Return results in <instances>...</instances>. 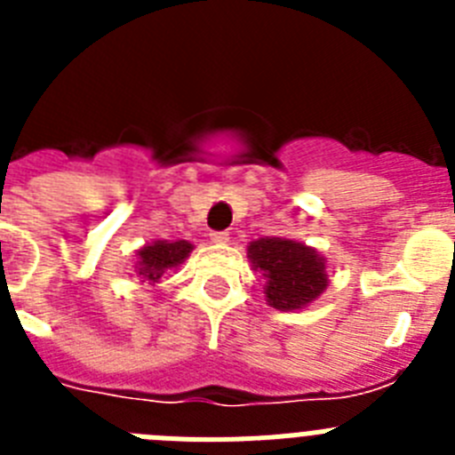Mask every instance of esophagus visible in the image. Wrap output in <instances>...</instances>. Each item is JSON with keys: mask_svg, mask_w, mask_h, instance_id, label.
<instances>
[{"mask_svg": "<svg viewBox=\"0 0 455 455\" xmlns=\"http://www.w3.org/2000/svg\"><path fill=\"white\" fill-rule=\"evenodd\" d=\"M209 239H212V243H216V246H225V243L230 241V235H228V232H212Z\"/></svg>", "mask_w": 455, "mask_h": 455, "instance_id": "1", "label": "esophagus"}]
</instances>
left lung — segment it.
Masks as SVG:
<instances>
[{
  "instance_id": "1",
  "label": "left lung",
  "mask_w": 455,
  "mask_h": 455,
  "mask_svg": "<svg viewBox=\"0 0 455 455\" xmlns=\"http://www.w3.org/2000/svg\"><path fill=\"white\" fill-rule=\"evenodd\" d=\"M252 271L264 277L267 305L280 312L305 309L331 284L328 259L315 246L284 236H259L246 248Z\"/></svg>"
}]
</instances>
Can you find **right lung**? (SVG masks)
<instances>
[{"label": "right lung", "instance_id": "obj_1", "mask_svg": "<svg viewBox=\"0 0 455 455\" xmlns=\"http://www.w3.org/2000/svg\"><path fill=\"white\" fill-rule=\"evenodd\" d=\"M193 248L196 246L187 239L148 241L139 251H134L136 277H140V283H148L155 287V284L162 283V277L166 273L180 271V267L187 262V257L191 255Z\"/></svg>", "mask_w": 455, "mask_h": 455}]
</instances>
